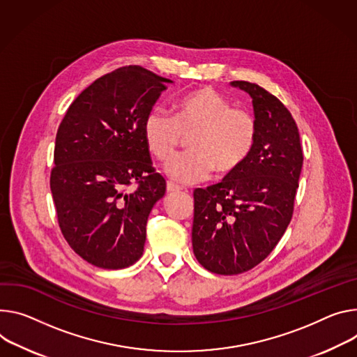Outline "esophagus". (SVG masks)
<instances>
[{"label":"esophagus","mask_w":357,"mask_h":357,"mask_svg":"<svg viewBox=\"0 0 357 357\" xmlns=\"http://www.w3.org/2000/svg\"><path fill=\"white\" fill-rule=\"evenodd\" d=\"M181 190H182V188L178 186V185H175V183H172V182H168V183H167V192H168V193H179Z\"/></svg>","instance_id":"34e87169"}]
</instances>
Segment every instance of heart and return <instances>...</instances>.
Here are the masks:
<instances>
[{
  "label": "heart",
  "mask_w": 357,
  "mask_h": 357,
  "mask_svg": "<svg viewBox=\"0 0 357 357\" xmlns=\"http://www.w3.org/2000/svg\"><path fill=\"white\" fill-rule=\"evenodd\" d=\"M144 139L148 151L162 164L173 157L183 136L189 153L167 167L172 181L182 185L198 183L239 169L252 153L257 139L255 116L232 104L212 88L190 91L175 102L174 118L162 109L146 114Z\"/></svg>",
  "instance_id": "obj_1"
}]
</instances>
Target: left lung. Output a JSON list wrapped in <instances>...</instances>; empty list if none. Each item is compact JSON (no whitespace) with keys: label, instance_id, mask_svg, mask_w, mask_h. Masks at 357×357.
I'll return each instance as SVG.
<instances>
[{"label":"left lung","instance_id":"left-lung-1","mask_svg":"<svg viewBox=\"0 0 357 357\" xmlns=\"http://www.w3.org/2000/svg\"><path fill=\"white\" fill-rule=\"evenodd\" d=\"M231 85L252 98L255 148L222 182L193 190V253L218 275L248 272L275 249L294 215L303 164L298 125L287 108L257 84Z\"/></svg>","mask_w":357,"mask_h":357}]
</instances>
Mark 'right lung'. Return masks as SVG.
Returning <instances> with one entry per match:
<instances>
[{
    "instance_id": "1",
    "label": "right lung",
    "mask_w": 357,
    "mask_h": 357,
    "mask_svg": "<svg viewBox=\"0 0 357 357\" xmlns=\"http://www.w3.org/2000/svg\"><path fill=\"white\" fill-rule=\"evenodd\" d=\"M169 82L139 66L118 68L85 88L59 123L50 178L56 219L96 268L123 269L142 256L148 216L167 190L142 126Z\"/></svg>"
}]
</instances>
